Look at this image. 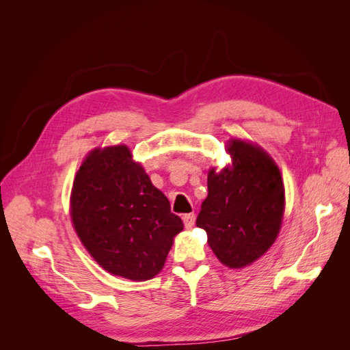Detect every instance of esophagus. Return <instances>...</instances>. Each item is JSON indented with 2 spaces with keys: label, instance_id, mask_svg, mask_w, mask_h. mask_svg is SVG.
<instances>
[{
  "label": "esophagus",
  "instance_id": "esophagus-1",
  "mask_svg": "<svg viewBox=\"0 0 350 350\" xmlns=\"http://www.w3.org/2000/svg\"><path fill=\"white\" fill-rule=\"evenodd\" d=\"M183 220H184V225L187 229H191L196 224V215L194 213H188V215H184L183 216Z\"/></svg>",
  "mask_w": 350,
  "mask_h": 350
}]
</instances>
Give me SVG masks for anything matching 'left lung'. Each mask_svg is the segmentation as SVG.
Returning <instances> with one entry per match:
<instances>
[{
    "label": "left lung",
    "mask_w": 350,
    "mask_h": 350,
    "mask_svg": "<svg viewBox=\"0 0 350 350\" xmlns=\"http://www.w3.org/2000/svg\"><path fill=\"white\" fill-rule=\"evenodd\" d=\"M232 166L207 175V198L197 226L221 264L242 269L276 241L284 211V187L278 165L261 147L229 140Z\"/></svg>",
    "instance_id": "left-lung-1"
}]
</instances>
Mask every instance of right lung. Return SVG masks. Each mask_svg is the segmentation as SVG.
<instances>
[{
  "mask_svg": "<svg viewBox=\"0 0 350 350\" xmlns=\"http://www.w3.org/2000/svg\"><path fill=\"white\" fill-rule=\"evenodd\" d=\"M71 220L102 269L130 280H149L163 269L174 238L184 229L126 146L94 149L71 191Z\"/></svg>",
  "mask_w": 350,
  "mask_h": 350,
  "instance_id": "right-lung-1",
  "label": "right lung"
}]
</instances>
